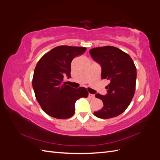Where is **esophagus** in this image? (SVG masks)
Returning a JSON list of instances; mask_svg holds the SVG:
<instances>
[{
    "label": "esophagus",
    "mask_w": 160,
    "mask_h": 160,
    "mask_svg": "<svg viewBox=\"0 0 160 160\" xmlns=\"http://www.w3.org/2000/svg\"><path fill=\"white\" fill-rule=\"evenodd\" d=\"M89 98H91V99H94V98H95V95L89 93Z\"/></svg>",
    "instance_id": "1"
}]
</instances>
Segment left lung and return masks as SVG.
Masks as SVG:
<instances>
[{
  "mask_svg": "<svg viewBox=\"0 0 160 160\" xmlns=\"http://www.w3.org/2000/svg\"><path fill=\"white\" fill-rule=\"evenodd\" d=\"M89 53L101 66V79L109 81L105 95L98 93L96 98L102 100L103 106L94 112L99 118L117 117L125 111L135 91L137 71L131 57L117 47H99L91 49Z\"/></svg>",
  "mask_w": 160,
  "mask_h": 160,
  "instance_id": "left-lung-1",
  "label": "left lung"
}]
</instances>
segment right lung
<instances>
[{"label": "right lung", "instance_id": "obj_1", "mask_svg": "<svg viewBox=\"0 0 160 160\" xmlns=\"http://www.w3.org/2000/svg\"><path fill=\"white\" fill-rule=\"evenodd\" d=\"M86 47L61 45L53 48L37 62L32 77V88L42 109L57 119H68L75 113L77 99L88 98L85 88L74 89L63 82L71 77L72 60L86 51Z\"/></svg>", "mask_w": 160, "mask_h": 160}]
</instances>
